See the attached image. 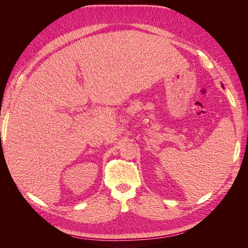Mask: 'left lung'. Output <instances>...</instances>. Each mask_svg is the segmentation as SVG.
<instances>
[{"label": "left lung", "mask_w": 248, "mask_h": 248, "mask_svg": "<svg viewBox=\"0 0 248 248\" xmlns=\"http://www.w3.org/2000/svg\"><path fill=\"white\" fill-rule=\"evenodd\" d=\"M222 88H223V85H222Z\"/></svg>", "instance_id": "1"}]
</instances>
